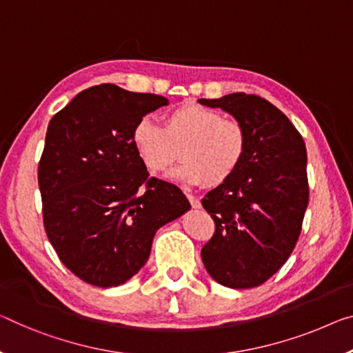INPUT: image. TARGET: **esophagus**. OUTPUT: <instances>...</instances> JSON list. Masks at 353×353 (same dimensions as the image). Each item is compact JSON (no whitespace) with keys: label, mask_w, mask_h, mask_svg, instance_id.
Returning <instances> with one entry per match:
<instances>
[{"label":"esophagus","mask_w":353,"mask_h":353,"mask_svg":"<svg viewBox=\"0 0 353 353\" xmlns=\"http://www.w3.org/2000/svg\"><path fill=\"white\" fill-rule=\"evenodd\" d=\"M188 199H189V202H191L192 208H195V210L202 208V203H200V200H199L197 197H195V195H192V194H188Z\"/></svg>","instance_id":"esophagus-1"}]
</instances>
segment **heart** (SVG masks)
Segmentation results:
<instances>
[{"label":"heart","instance_id":"1","mask_svg":"<svg viewBox=\"0 0 353 353\" xmlns=\"http://www.w3.org/2000/svg\"><path fill=\"white\" fill-rule=\"evenodd\" d=\"M132 143L151 173H161L176 161L170 180L194 186H221L240 170L248 153V132L241 123L225 120L211 108L186 104L165 117L164 128L143 117L132 129Z\"/></svg>","mask_w":353,"mask_h":353}]
</instances>
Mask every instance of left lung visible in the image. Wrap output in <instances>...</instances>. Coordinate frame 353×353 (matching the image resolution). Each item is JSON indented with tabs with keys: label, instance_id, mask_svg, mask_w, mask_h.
<instances>
[{
	"label": "left lung",
	"instance_id": "8db88e82",
	"mask_svg": "<svg viewBox=\"0 0 353 353\" xmlns=\"http://www.w3.org/2000/svg\"><path fill=\"white\" fill-rule=\"evenodd\" d=\"M199 104L222 108L248 132V153L235 175L202 199L216 224L202 262L230 289L263 284L290 257L307 208L306 146L279 108L263 97L232 93Z\"/></svg>",
	"mask_w": 353,
	"mask_h": 353
}]
</instances>
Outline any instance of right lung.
Returning <instances> with one entry per match:
<instances>
[{"label":"right lung","instance_id":"right-lung-1","mask_svg":"<svg viewBox=\"0 0 353 353\" xmlns=\"http://www.w3.org/2000/svg\"><path fill=\"white\" fill-rule=\"evenodd\" d=\"M167 104L102 83L48 123L37 173L44 227L59 260L91 285L131 279L158 229L191 208L180 188L148 176L132 143L135 123Z\"/></svg>","mask_w":353,"mask_h":353}]
</instances>
